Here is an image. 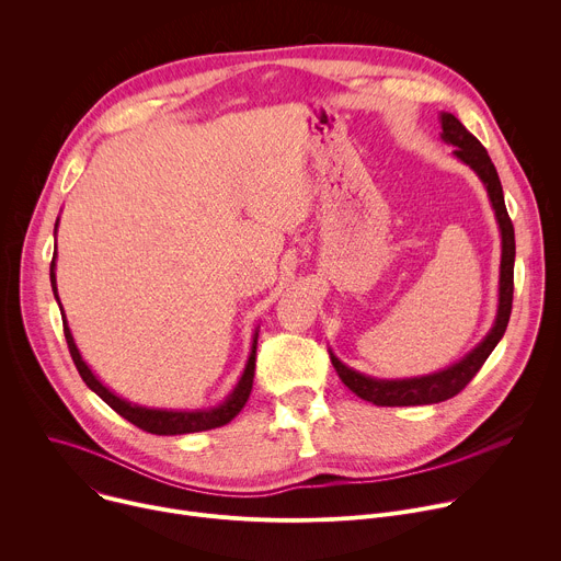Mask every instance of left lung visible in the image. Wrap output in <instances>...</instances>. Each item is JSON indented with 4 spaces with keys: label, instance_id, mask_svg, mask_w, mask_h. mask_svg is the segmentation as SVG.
I'll return each instance as SVG.
<instances>
[{
    "label": "left lung",
    "instance_id": "left-lung-1",
    "mask_svg": "<svg viewBox=\"0 0 561 561\" xmlns=\"http://www.w3.org/2000/svg\"><path fill=\"white\" fill-rule=\"evenodd\" d=\"M442 124V141L448 146H455L453 154L466 164L479 182L484 184L491 208L495 213L500 237H502V262H500V288H497V312L495 322L486 337L479 342L472 351H468L459 362L428 373L420 377H404V379H379L366 373H359L351 366H346L333 348H329L331 362L340 375V379L366 402L375 407H426V404H439L457 394L474 375L484 366L493 348L500 344V340L506 333L511 308H513V271H515V230L513 221L508 217L506 204H504V191L500 175L495 171V164L486 148L479 144L474 135L466 130V126L453 115V113H439Z\"/></svg>",
    "mask_w": 561,
    "mask_h": 561
}]
</instances>
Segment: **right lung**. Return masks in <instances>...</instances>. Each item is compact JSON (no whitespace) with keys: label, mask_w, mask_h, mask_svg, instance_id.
I'll list each match as a JSON object with an SVG mask.
<instances>
[{"label":"right lung","mask_w":561,"mask_h":561,"mask_svg":"<svg viewBox=\"0 0 561 561\" xmlns=\"http://www.w3.org/2000/svg\"><path fill=\"white\" fill-rule=\"evenodd\" d=\"M57 226H59V217L55 221V234H57ZM55 260H57V244H55V253H53V262H50V286H53V295L59 304V295H57V277H55ZM59 310H61V319H64V335H66V342H68V351H70V357L79 370V375H82L84 383L95 392L100 394L104 402L117 413L122 415L124 420H128L130 424L139 426L141 431L146 433H152V435H188V433H202V431H210V428H219L224 424H228L232 417L239 415V411H242L249 402L251 397V390H253V377H255V353H257V337H260V327L255 329L253 333V342H251V353H249V359H247V366H244V373L242 377L237 379L234 388L228 392V397H224V402L215 404V407H208V409H150V407H139V404H133L128 402V399L119 397L117 392H113L108 386L102 383V379L91 370V366L84 362L82 353H79L75 340H72V333H70V327L66 322V314H64V308L59 304Z\"/></svg>","instance_id":"right-lung-1"}]
</instances>
